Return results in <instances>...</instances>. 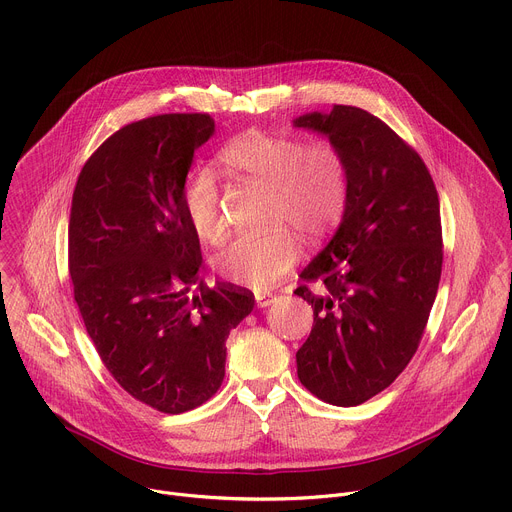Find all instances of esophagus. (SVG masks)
<instances>
[{
  "instance_id": "34e87169",
  "label": "esophagus",
  "mask_w": 512,
  "mask_h": 512,
  "mask_svg": "<svg viewBox=\"0 0 512 512\" xmlns=\"http://www.w3.org/2000/svg\"><path fill=\"white\" fill-rule=\"evenodd\" d=\"M255 300H257V306H259V308H267V306H271V304H275V302H277V296H273V294H265V291H257V294H255Z\"/></svg>"
}]
</instances>
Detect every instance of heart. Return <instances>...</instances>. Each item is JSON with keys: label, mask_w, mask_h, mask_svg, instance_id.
Segmentation results:
<instances>
[{"label": "heart", "mask_w": 512, "mask_h": 512, "mask_svg": "<svg viewBox=\"0 0 512 512\" xmlns=\"http://www.w3.org/2000/svg\"><path fill=\"white\" fill-rule=\"evenodd\" d=\"M218 164L241 182L269 188L265 235L239 237L216 257V271L225 279L253 289L273 287L298 261L300 245L285 227L308 239L328 235L346 210L348 166L328 139L304 143L273 131L251 129L229 141ZM184 210L194 235L206 245L227 237V218L218 180L210 170L190 174L182 192Z\"/></svg>", "instance_id": "obj_1"}]
</instances>
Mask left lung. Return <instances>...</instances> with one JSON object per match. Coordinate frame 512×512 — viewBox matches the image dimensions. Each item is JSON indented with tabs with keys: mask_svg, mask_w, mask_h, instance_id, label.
I'll return each instance as SVG.
<instances>
[{
	"mask_svg": "<svg viewBox=\"0 0 512 512\" xmlns=\"http://www.w3.org/2000/svg\"><path fill=\"white\" fill-rule=\"evenodd\" d=\"M294 127L322 133L348 166V202L330 243L302 271L324 283L296 354L318 399L354 407L387 389L413 358L442 277L440 200L419 154L369 111L334 105Z\"/></svg>",
	"mask_w": 512,
	"mask_h": 512,
	"instance_id": "obj_1",
	"label": "left lung"
}]
</instances>
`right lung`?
I'll list each match as a JSON object with an SVG mask.
<instances>
[{"label": "right lung", "mask_w": 512, "mask_h": 512, "mask_svg": "<svg viewBox=\"0 0 512 512\" xmlns=\"http://www.w3.org/2000/svg\"><path fill=\"white\" fill-rule=\"evenodd\" d=\"M206 113H168L115 131L72 194L68 271L103 364L137 401L178 415L225 379L227 338L251 314L249 289L208 287L182 202Z\"/></svg>", "instance_id": "obj_1"}]
</instances>
